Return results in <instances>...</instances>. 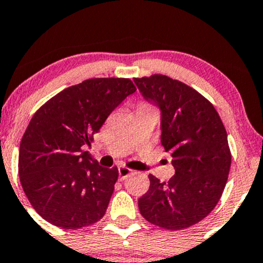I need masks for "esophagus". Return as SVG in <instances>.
Instances as JSON below:
<instances>
[{
    "instance_id": "esophagus-1",
    "label": "esophagus",
    "mask_w": 263,
    "mask_h": 263,
    "mask_svg": "<svg viewBox=\"0 0 263 263\" xmlns=\"http://www.w3.org/2000/svg\"><path fill=\"white\" fill-rule=\"evenodd\" d=\"M131 173H132V170L128 169L127 166H119V179H120V181H123V180L127 178V176Z\"/></svg>"
}]
</instances>
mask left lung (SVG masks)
I'll list each match as a JSON object with an SVG mask.
<instances>
[{
	"label": "left lung",
	"instance_id": "1",
	"mask_svg": "<svg viewBox=\"0 0 263 263\" xmlns=\"http://www.w3.org/2000/svg\"><path fill=\"white\" fill-rule=\"evenodd\" d=\"M134 81L162 111L160 142L175 167L167 182L148 175L151 186L138 208L154 226L185 229L207 217L222 197L232 164L226 127L211 101L187 84L163 74Z\"/></svg>",
	"mask_w": 263,
	"mask_h": 263
}]
</instances>
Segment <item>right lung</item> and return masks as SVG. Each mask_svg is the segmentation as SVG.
<instances>
[{
    "mask_svg": "<svg viewBox=\"0 0 263 263\" xmlns=\"http://www.w3.org/2000/svg\"><path fill=\"white\" fill-rule=\"evenodd\" d=\"M136 87L128 78H91L66 88L34 114L20 147L22 187L44 219L81 229L105 214L119 170L99 165L90 144L107 116Z\"/></svg>",
    "mask_w": 263,
    "mask_h": 263,
    "instance_id": "right-lung-1",
    "label": "right lung"
}]
</instances>
